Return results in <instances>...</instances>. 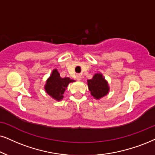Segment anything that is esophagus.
I'll list each match as a JSON object with an SVG mask.
<instances>
[{
  "instance_id": "1",
  "label": "esophagus",
  "mask_w": 155,
  "mask_h": 155,
  "mask_svg": "<svg viewBox=\"0 0 155 155\" xmlns=\"http://www.w3.org/2000/svg\"><path fill=\"white\" fill-rule=\"evenodd\" d=\"M76 79L80 81V80L81 79V74H76Z\"/></svg>"
}]
</instances>
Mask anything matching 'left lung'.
I'll list each match as a JSON object with an SVG mask.
<instances>
[{"instance_id":"8db88e82","label":"left lung","mask_w":155,"mask_h":155,"mask_svg":"<svg viewBox=\"0 0 155 155\" xmlns=\"http://www.w3.org/2000/svg\"><path fill=\"white\" fill-rule=\"evenodd\" d=\"M88 87L91 96L96 99H99L109 93V87L102 74L97 73L91 79L87 80Z\"/></svg>"}]
</instances>
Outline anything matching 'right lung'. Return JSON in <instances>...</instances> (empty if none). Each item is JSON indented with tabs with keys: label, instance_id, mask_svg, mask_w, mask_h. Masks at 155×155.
Here are the masks:
<instances>
[{
	"label": "right lung",
	"instance_id": "obj_1",
	"mask_svg": "<svg viewBox=\"0 0 155 155\" xmlns=\"http://www.w3.org/2000/svg\"><path fill=\"white\" fill-rule=\"evenodd\" d=\"M75 81L68 77L61 78L56 68L53 70L50 77L47 79L44 89L50 97L56 101H61L64 98V94L68 84Z\"/></svg>",
	"mask_w": 155,
	"mask_h": 155
}]
</instances>
